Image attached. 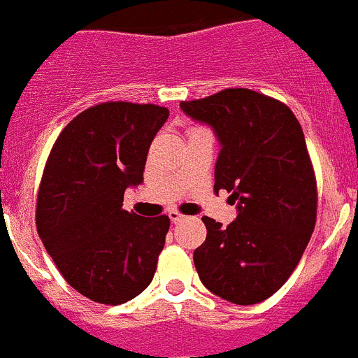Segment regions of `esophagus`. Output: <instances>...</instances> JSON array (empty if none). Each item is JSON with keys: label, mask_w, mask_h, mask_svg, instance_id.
Wrapping results in <instances>:
<instances>
[{"label": "esophagus", "mask_w": 358, "mask_h": 358, "mask_svg": "<svg viewBox=\"0 0 358 358\" xmlns=\"http://www.w3.org/2000/svg\"><path fill=\"white\" fill-rule=\"evenodd\" d=\"M167 215H169V219H171V223H180V221L185 217V215H182L180 212H176V210H169V214Z\"/></svg>", "instance_id": "esophagus-1"}]
</instances>
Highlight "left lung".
I'll list each match as a JSON object with an SVG mask.
<instances>
[{
    "label": "left lung",
    "mask_w": 358,
    "mask_h": 358,
    "mask_svg": "<svg viewBox=\"0 0 358 358\" xmlns=\"http://www.w3.org/2000/svg\"><path fill=\"white\" fill-rule=\"evenodd\" d=\"M180 108L214 130L221 151L214 189H227L237 217H203L207 239L194 266L210 292L255 305L287 282L315 227L317 192L305 135L291 108L250 89H227Z\"/></svg>",
    "instance_id": "obj_1"
}]
</instances>
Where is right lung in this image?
Returning a JSON list of instances; mask_svg holds the SVG:
<instances>
[{"label": "right lung", "mask_w": 358, "mask_h": 358, "mask_svg": "<svg viewBox=\"0 0 358 358\" xmlns=\"http://www.w3.org/2000/svg\"><path fill=\"white\" fill-rule=\"evenodd\" d=\"M159 105L101 103L59 135L44 167L37 231L71 287L105 305L127 303L153 280L169 217L123 210L124 191L144 182Z\"/></svg>", "instance_id": "1"}]
</instances>
